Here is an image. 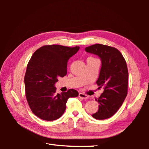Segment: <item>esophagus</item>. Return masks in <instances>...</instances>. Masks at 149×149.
I'll return each instance as SVG.
<instances>
[{
    "label": "esophagus",
    "instance_id": "esophagus-1",
    "mask_svg": "<svg viewBox=\"0 0 149 149\" xmlns=\"http://www.w3.org/2000/svg\"><path fill=\"white\" fill-rule=\"evenodd\" d=\"M79 97L80 98H81V99H88V98H89V97H88L87 95H85V94H84V93H79Z\"/></svg>",
    "mask_w": 149,
    "mask_h": 149
}]
</instances>
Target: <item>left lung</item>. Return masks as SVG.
<instances>
[{"mask_svg":"<svg viewBox=\"0 0 149 149\" xmlns=\"http://www.w3.org/2000/svg\"><path fill=\"white\" fill-rule=\"evenodd\" d=\"M85 51L97 55L101 60L97 84L104 91L96 100L99 110L92 116L105 120L112 116L122 105L127 94L128 70L122 53L114 47L95 44L85 48Z\"/></svg>","mask_w":149,"mask_h":149,"instance_id":"obj_1","label":"left lung"}]
</instances>
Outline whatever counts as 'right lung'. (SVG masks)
Instances as JSON below:
<instances>
[{"label":"right lung","mask_w":149,"mask_h":149,"mask_svg":"<svg viewBox=\"0 0 149 149\" xmlns=\"http://www.w3.org/2000/svg\"><path fill=\"white\" fill-rule=\"evenodd\" d=\"M79 47L45 45L32 55L24 77L25 91L33 113L42 120L52 121L64 114L68 99L77 97L75 89L56 93L55 84L67 74L68 61L76 54Z\"/></svg>","instance_id":"obj_1"}]
</instances>
